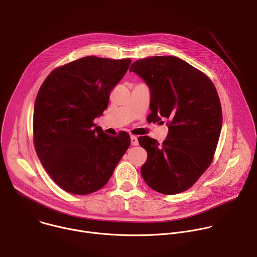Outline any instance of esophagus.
Returning a JSON list of instances; mask_svg holds the SVG:
<instances>
[{"instance_id": "1", "label": "esophagus", "mask_w": 257, "mask_h": 257, "mask_svg": "<svg viewBox=\"0 0 257 257\" xmlns=\"http://www.w3.org/2000/svg\"><path fill=\"white\" fill-rule=\"evenodd\" d=\"M131 144L132 145H134V146H136V145H138V139H137V137L136 136H134V135H131Z\"/></svg>"}]
</instances>
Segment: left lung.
<instances>
[{
	"mask_svg": "<svg viewBox=\"0 0 257 257\" xmlns=\"http://www.w3.org/2000/svg\"><path fill=\"white\" fill-rule=\"evenodd\" d=\"M149 86L152 121L168 119L162 144L138 138L148 152L141 175L152 189L167 195L190 188L209 167L223 124L222 106L210 79L176 57H151L130 69Z\"/></svg>",
	"mask_w": 257,
	"mask_h": 257,
	"instance_id": "1",
	"label": "left lung"
}]
</instances>
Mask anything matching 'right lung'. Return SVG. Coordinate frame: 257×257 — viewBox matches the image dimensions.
<instances>
[{
  "label": "right lung",
  "instance_id": "1",
  "mask_svg": "<svg viewBox=\"0 0 257 257\" xmlns=\"http://www.w3.org/2000/svg\"><path fill=\"white\" fill-rule=\"evenodd\" d=\"M130 64V59L84 57L55 69L39 90L34 148L51 178L69 193L102 188L129 148V134L107 135L93 120Z\"/></svg>",
  "mask_w": 257,
  "mask_h": 257
}]
</instances>
